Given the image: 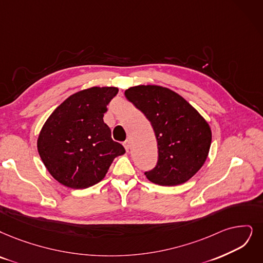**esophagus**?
<instances>
[{"label":"esophagus","mask_w":263,"mask_h":263,"mask_svg":"<svg viewBox=\"0 0 263 263\" xmlns=\"http://www.w3.org/2000/svg\"><path fill=\"white\" fill-rule=\"evenodd\" d=\"M123 145H124V148H125V150L128 152V150H129V148H130V144H129V141L128 140H126L124 143H123Z\"/></svg>","instance_id":"obj_1"}]
</instances>
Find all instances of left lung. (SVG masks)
I'll return each mask as SVG.
<instances>
[{
  "label": "left lung",
  "mask_w": 263,
  "mask_h": 263,
  "mask_svg": "<svg viewBox=\"0 0 263 263\" xmlns=\"http://www.w3.org/2000/svg\"><path fill=\"white\" fill-rule=\"evenodd\" d=\"M125 97L152 125L159 161L144 173L156 184L179 185L204 165L212 143L207 121L183 97L159 85H138L125 90Z\"/></svg>",
  "instance_id": "1"
}]
</instances>
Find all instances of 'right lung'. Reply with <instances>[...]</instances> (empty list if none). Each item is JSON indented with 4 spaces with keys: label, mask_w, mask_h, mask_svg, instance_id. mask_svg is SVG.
I'll return each instance as SVG.
<instances>
[{
    "label": "right lung",
    "mask_w": 263,
    "mask_h": 263,
    "mask_svg": "<svg viewBox=\"0 0 263 263\" xmlns=\"http://www.w3.org/2000/svg\"><path fill=\"white\" fill-rule=\"evenodd\" d=\"M118 87L80 90L58 106L42 127L37 151L48 173L62 185L86 189L100 182L124 146L112 140L103 122Z\"/></svg>",
    "instance_id": "add662e5"
}]
</instances>
